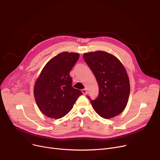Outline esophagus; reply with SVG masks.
<instances>
[{
	"mask_svg": "<svg viewBox=\"0 0 160 160\" xmlns=\"http://www.w3.org/2000/svg\"><path fill=\"white\" fill-rule=\"evenodd\" d=\"M82 93L84 95H86V94H87V93H88V91H87V90L86 89H82Z\"/></svg>",
	"mask_w": 160,
	"mask_h": 160,
	"instance_id": "obj_1",
	"label": "esophagus"
}]
</instances>
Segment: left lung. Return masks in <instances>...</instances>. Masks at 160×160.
Returning a JSON list of instances; mask_svg holds the SVG:
<instances>
[{
	"mask_svg": "<svg viewBox=\"0 0 160 160\" xmlns=\"http://www.w3.org/2000/svg\"><path fill=\"white\" fill-rule=\"evenodd\" d=\"M83 59L93 72L98 84L99 93L91 104L104 119L120 114L127 105L130 87L124 67L115 56L104 51L85 53Z\"/></svg>",
	"mask_w": 160,
	"mask_h": 160,
	"instance_id": "left-lung-1",
	"label": "left lung"
}]
</instances>
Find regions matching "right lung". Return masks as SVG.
<instances>
[{"mask_svg":"<svg viewBox=\"0 0 160 160\" xmlns=\"http://www.w3.org/2000/svg\"><path fill=\"white\" fill-rule=\"evenodd\" d=\"M79 54L63 52L50 60L37 79L33 94L40 111L53 119L68 113L82 92L72 86L70 71Z\"/></svg>","mask_w":160,"mask_h":160,"instance_id":"1","label":"right lung"}]
</instances>
